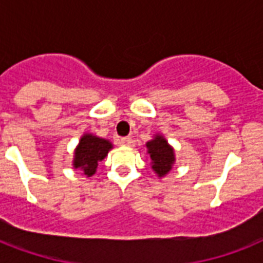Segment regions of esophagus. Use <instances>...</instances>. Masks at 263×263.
Wrapping results in <instances>:
<instances>
[{
    "mask_svg": "<svg viewBox=\"0 0 263 263\" xmlns=\"http://www.w3.org/2000/svg\"><path fill=\"white\" fill-rule=\"evenodd\" d=\"M119 143L123 146H134V139L132 136H127V138H120Z\"/></svg>",
    "mask_w": 263,
    "mask_h": 263,
    "instance_id": "1",
    "label": "esophagus"
}]
</instances>
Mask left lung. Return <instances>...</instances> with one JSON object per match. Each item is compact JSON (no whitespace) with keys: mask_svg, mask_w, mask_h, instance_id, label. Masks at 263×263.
<instances>
[{"mask_svg":"<svg viewBox=\"0 0 263 263\" xmlns=\"http://www.w3.org/2000/svg\"><path fill=\"white\" fill-rule=\"evenodd\" d=\"M147 153L152 160V168L158 177L168 175L175 164V150L162 135H156L154 139L146 143Z\"/></svg>","mask_w":263,"mask_h":263,"instance_id":"left-lung-1","label":"left lung"}]
</instances>
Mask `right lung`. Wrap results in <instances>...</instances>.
I'll list each match as a JSON object with an SVG mask.
<instances>
[{"label": "right lung", "mask_w": 263, "mask_h": 263, "mask_svg": "<svg viewBox=\"0 0 263 263\" xmlns=\"http://www.w3.org/2000/svg\"><path fill=\"white\" fill-rule=\"evenodd\" d=\"M113 144L106 139L98 138L92 134H84L75 148L73 156V168L80 169L84 175L90 177L97 172L98 162L107 156Z\"/></svg>", "instance_id": "1"}]
</instances>
